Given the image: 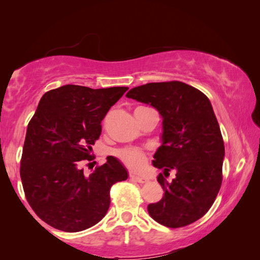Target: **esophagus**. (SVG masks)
Wrapping results in <instances>:
<instances>
[{"label":"esophagus","instance_id":"1","mask_svg":"<svg viewBox=\"0 0 260 260\" xmlns=\"http://www.w3.org/2000/svg\"><path fill=\"white\" fill-rule=\"evenodd\" d=\"M131 179L134 180V181H136V182H140V183L147 182V179L146 178L139 177V175H135V174H131Z\"/></svg>","mask_w":260,"mask_h":260}]
</instances>
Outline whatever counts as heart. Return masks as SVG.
Masks as SVG:
<instances>
[{
  "mask_svg": "<svg viewBox=\"0 0 260 260\" xmlns=\"http://www.w3.org/2000/svg\"><path fill=\"white\" fill-rule=\"evenodd\" d=\"M118 156L131 169L138 170L144 162V155L136 149H122L118 151Z\"/></svg>",
  "mask_w": 260,
  "mask_h": 260,
  "instance_id": "obj_1",
  "label": "heart"
}]
</instances>
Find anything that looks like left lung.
I'll return each mask as SVG.
<instances>
[{"mask_svg": "<svg viewBox=\"0 0 260 260\" xmlns=\"http://www.w3.org/2000/svg\"><path fill=\"white\" fill-rule=\"evenodd\" d=\"M126 98L150 104L162 118L161 146L152 165L175 170L166 181H157L162 199L148 205L150 217L162 226L178 228L195 222L212 206L222 181L225 146L210 100L180 81L150 82L134 87Z\"/></svg>", "mask_w": 260, "mask_h": 260, "instance_id": "obj_1", "label": "left lung"}]
</instances>
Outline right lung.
<instances>
[{
    "label": "right lung",
    "instance_id": "right-lung-1",
    "mask_svg": "<svg viewBox=\"0 0 260 260\" xmlns=\"http://www.w3.org/2000/svg\"><path fill=\"white\" fill-rule=\"evenodd\" d=\"M127 87L102 89L65 85L42 96L26 132L20 178L26 200L38 217L59 231H85L101 221L110 206V188L128 178L118 158L86 175L105 114Z\"/></svg>",
    "mask_w": 260,
    "mask_h": 260
}]
</instances>
